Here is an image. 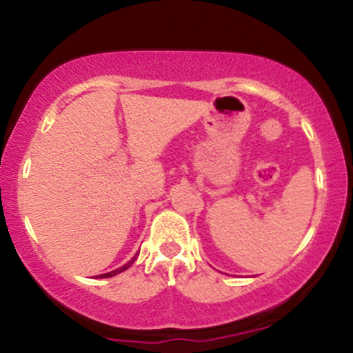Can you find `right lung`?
<instances>
[{
    "label": "right lung",
    "instance_id": "obj_1",
    "mask_svg": "<svg viewBox=\"0 0 353 353\" xmlns=\"http://www.w3.org/2000/svg\"><path fill=\"white\" fill-rule=\"evenodd\" d=\"M137 256H138V253H137V255L133 256L132 260H128V262H126V263L123 265V267L117 268V270H112V272H108V273H101V275H98V276H100V279H110V276H114V275H118V273H121V272L128 270V268L132 267V265H133L134 260H137Z\"/></svg>",
    "mask_w": 353,
    "mask_h": 353
}]
</instances>
